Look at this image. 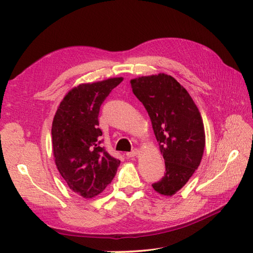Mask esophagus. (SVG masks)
Segmentation results:
<instances>
[{"label": "esophagus", "instance_id": "34e87169", "mask_svg": "<svg viewBox=\"0 0 253 253\" xmlns=\"http://www.w3.org/2000/svg\"><path fill=\"white\" fill-rule=\"evenodd\" d=\"M138 153H139V150L135 149V150H132V151H130V152H127L126 153V157L127 158H133V157H136Z\"/></svg>", "mask_w": 253, "mask_h": 253}]
</instances>
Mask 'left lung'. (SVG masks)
I'll return each instance as SVG.
<instances>
[{
  "instance_id": "left-lung-1",
  "label": "left lung",
  "mask_w": 253,
  "mask_h": 253,
  "mask_svg": "<svg viewBox=\"0 0 253 253\" xmlns=\"http://www.w3.org/2000/svg\"><path fill=\"white\" fill-rule=\"evenodd\" d=\"M132 92L146 107L165 161L162 179L152 184L163 196H173L200 165L206 133L200 112L188 91L166 74L130 80Z\"/></svg>"
}]
</instances>
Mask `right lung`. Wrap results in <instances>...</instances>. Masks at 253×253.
Returning <instances> with one entry per match:
<instances>
[{
  "label": "right lung",
  "mask_w": 253,
  "mask_h": 253,
  "mask_svg": "<svg viewBox=\"0 0 253 253\" xmlns=\"http://www.w3.org/2000/svg\"><path fill=\"white\" fill-rule=\"evenodd\" d=\"M123 77L82 84L69 90L52 124L56 168L71 189L85 199L100 195L111 184L121 161L100 147V106Z\"/></svg>",
  "instance_id": "obj_1"
}]
</instances>
